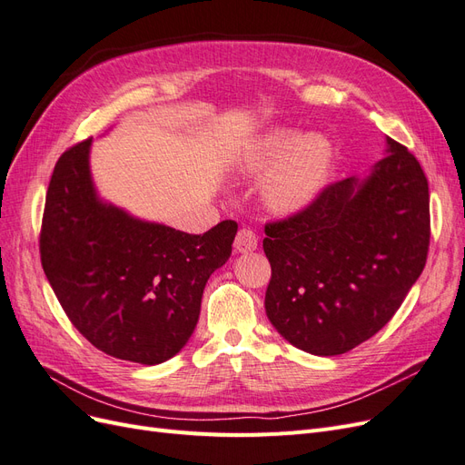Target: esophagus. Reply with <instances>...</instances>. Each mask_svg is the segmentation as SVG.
Wrapping results in <instances>:
<instances>
[{
    "label": "esophagus",
    "mask_w": 465,
    "mask_h": 465,
    "mask_svg": "<svg viewBox=\"0 0 465 465\" xmlns=\"http://www.w3.org/2000/svg\"><path fill=\"white\" fill-rule=\"evenodd\" d=\"M258 246V236L254 231L250 229H241L234 238V248L236 252H242V254H246V252H252L256 250Z\"/></svg>",
    "instance_id": "1"
}]
</instances>
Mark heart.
Returning <instances> with one entry per match:
<instances>
[{"label": "heart", "mask_w": 465, "mask_h": 465, "mask_svg": "<svg viewBox=\"0 0 465 465\" xmlns=\"http://www.w3.org/2000/svg\"><path fill=\"white\" fill-rule=\"evenodd\" d=\"M333 147L322 134L299 135L291 128H270L246 142L232 166L242 178H262L260 193L273 213L291 215L320 193L331 171Z\"/></svg>", "instance_id": "1"}]
</instances>
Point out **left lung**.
<instances>
[{
  "label": "left lung",
  "mask_w": 465,
  "mask_h": 465,
  "mask_svg": "<svg viewBox=\"0 0 465 465\" xmlns=\"http://www.w3.org/2000/svg\"><path fill=\"white\" fill-rule=\"evenodd\" d=\"M265 234L273 328L306 353H347L386 326L423 272L427 176L386 137V154L367 176L323 188L297 215L267 223Z\"/></svg>",
  "instance_id": "1"
}]
</instances>
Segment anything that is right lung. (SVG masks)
Instances as JSON below:
<instances>
[{
    "label": "right lung",
    "mask_w": 465,
    "mask_h": 465,
    "mask_svg": "<svg viewBox=\"0 0 465 465\" xmlns=\"http://www.w3.org/2000/svg\"><path fill=\"white\" fill-rule=\"evenodd\" d=\"M91 143L67 149L54 166L40 231L42 267L67 318L98 351L159 364L188 343L207 279L231 258L238 224L221 221L188 234L101 200Z\"/></svg>",
    "instance_id": "obj_1"
}]
</instances>
